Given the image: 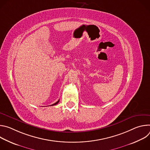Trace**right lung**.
Instances as JSON below:
<instances>
[{
	"label": "right lung",
	"mask_w": 150,
	"mask_h": 150,
	"mask_svg": "<svg viewBox=\"0 0 150 150\" xmlns=\"http://www.w3.org/2000/svg\"><path fill=\"white\" fill-rule=\"evenodd\" d=\"M59 102V100H58L57 102H56L55 103H54V104H53L52 105H56V104H57Z\"/></svg>",
	"instance_id": "add662e5"
}]
</instances>
